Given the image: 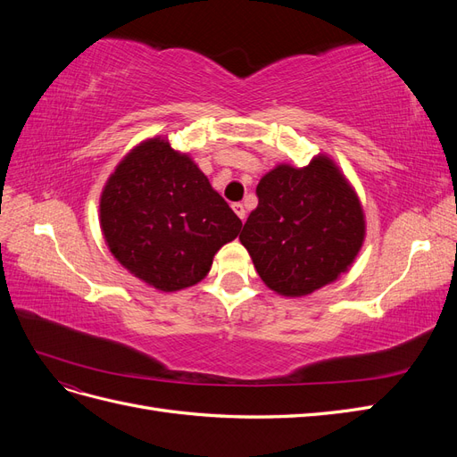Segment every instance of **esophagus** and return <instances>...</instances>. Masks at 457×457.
I'll list each match as a JSON object with an SVG mask.
<instances>
[{"mask_svg":"<svg viewBox=\"0 0 457 457\" xmlns=\"http://www.w3.org/2000/svg\"><path fill=\"white\" fill-rule=\"evenodd\" d=\"M232 210L242 220H245V207H244V204H232Z\"/></svg>","mask_w":457,"mask_h":457,"instance_id":"34e87169","label":"esophagus"}]
</instances>
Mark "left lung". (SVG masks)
Segmentation results:
<instances>
[{
    "instance_id": "8db88e82",
    "label": "left lung",
    "mask_w": 457,
    "mask_h": 457,
    "mask_svg": "<svg viewBox=\"0 0 457 457\" xmlns=\"http://www.w3.org/2000/svg\"><path fill=\"white\" fill-rule=\"evenodd\" d=\"M257 198L240 242L272 292L303 297L349 270L366 220L334 160L318 154L305 168L276 165L259 181Z\"/></svg>"
}]
</instances>
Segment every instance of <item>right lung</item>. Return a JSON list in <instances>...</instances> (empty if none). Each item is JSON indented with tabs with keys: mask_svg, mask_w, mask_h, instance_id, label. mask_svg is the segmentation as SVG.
<instances>
[{
	"mask_svg": "<svg viewBox=\"0 0 457 457\" xmlns=\"http://www.w3.org/2000/svg\"><path fill=\"white\" fill-rule=\"evenodd\" d=\"M99 217L120 265L160 292L198 284L242 228L198 165L162 137L137 145L116 165Z\"/></svg>",
	"mask_w": 457,
	"mask_h": 457,
	"instance_id": "right-lung-1",
	"label": "right lung"
}]
</instances>
